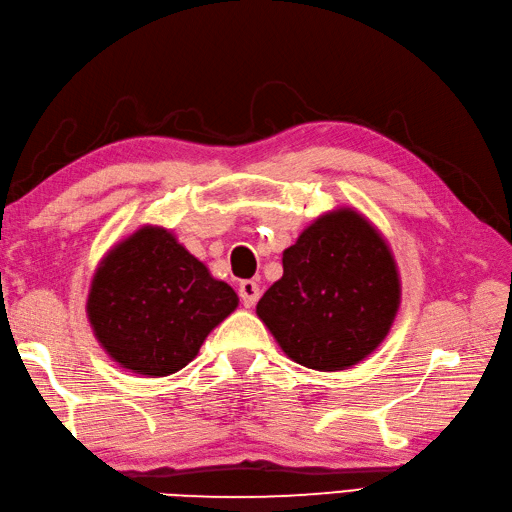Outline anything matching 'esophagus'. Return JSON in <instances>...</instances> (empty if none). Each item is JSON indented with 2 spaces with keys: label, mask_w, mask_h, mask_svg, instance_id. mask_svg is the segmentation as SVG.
Listing matches in <instances>:
<instances>
[{
  "label": "esophagus",
  "mask_w": 512,
  "mask_h": 512,
  "mask_svg": "<svg viewBox=\"0 0 512 512\" xmlns=\"http://www.w3.org/2000/svg\"><path fill=\"white\" fill-rule=\"evenodd\" d=\"M238 294H241L243 305L249 309V307H254L256 302H258L260 287L254 283V280H243V283L238 285Z\"/></svg>",
  "instance_id": "34e87169"
}]
</instances>
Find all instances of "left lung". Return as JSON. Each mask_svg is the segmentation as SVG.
Here are the masks:
<instances>
[{"label":"left lung","instance_id":"8db88e82","mask_svg":"<svg viewBox=\"0 0 512 512\" xmlns=\"http://www.w3.org/2000/svg\"><path fill=\"white\" fill-rule=\"evenodd\" d=\"M400 274L389 243L367 216L340 207L318 216L283 252V278L256 314L287 358L342 371L380 347L400 309Z\"/></svg>","mask_w":512,"mask_h":512}]
</instances>
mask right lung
Returning a JSON list of instances; mask_svg holds the SVG:
<instances>
[{
  "label": "right lung",
  "mask_w": 512,
  "mask_h": 512,
  "mask_svg": "<svg viewBox=\"0 0 512 512\" xmlns=\"http://www.w3.org/2000/svg\"><path fill=\"white\" fill-rule=\"evenodd\" d=\"M236 307V291L216 280L170 229L143 225L101 258L86 314L114 362L163 378L192 362Z\"/></svg>",
  "instance_id": "1"
}]
</instances>
